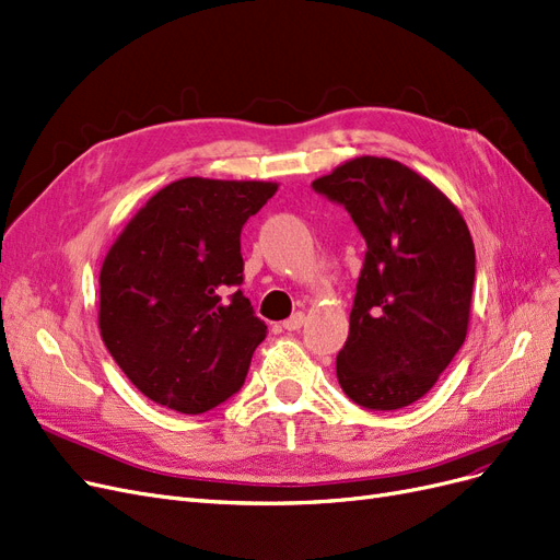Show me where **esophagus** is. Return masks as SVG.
<instances>
[{
	"mask_svg": "<svg viewBox=\"0 0 560 560\" xmlns=\"http://www.w3.org/2000/svg\"><path fill=\"white\" fill-rule=\"evenodd\" d=\"M304 323H306V316L302 312H298L291 318L283 320V329H288V332H295V329H300Z\"/></svg>",
	"mask_w": 560,
	"mask_h": 560,
	"instance_id": "obj_1",
	"label": "esophagus"
}]
</instances>
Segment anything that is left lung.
Returning a JSON list of instances; mask_svg holds the SVG:
<instances>
[{"instance_id": "8db88e82", "label": "left lung", "mask_w": 560, "mask_h": 560, "mask_svg": "<svg viewBox=\"0 0 560 560\" xmlns=\"http://www.w3.org/2000/svg\"><path fill=\"white\" fill-rule=\"evenodd\" d=\"M366 242L337 355L348 399L399 410L424 397L466 339L475 248L464 217L404 163L360 156L312 182Z\"/></svg>"}]
</instances>
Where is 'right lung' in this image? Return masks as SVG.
Returning a JSON list of instances; mask_svg holds the SVG:
<instances>
[{
    "instance_id": "right-lung-1",
    "label": "right lung",
    "mask_w": 560,
    "mask_h": 560,
    "mask_svg": "<svg viewBox=\"0 0 560 560\" xmlns=\"http://www.w3.org/2000/svg\"><path fill=\"white\" fill-rule=\"evenodd\" d=\"M272 182L177 179L152 196L101 267L98 327L127 378L186 416L244 385L267 325L244 298L242 228Z\"/></svg>"
}]
</instances>
